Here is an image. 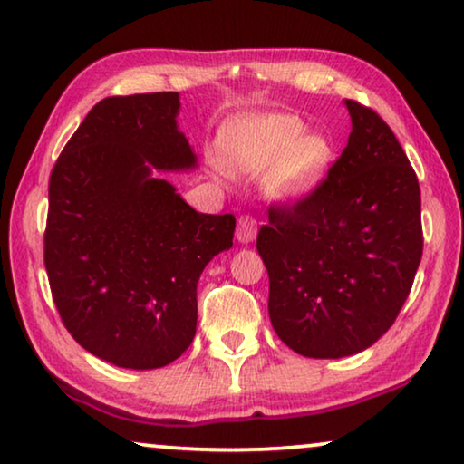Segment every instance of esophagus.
I'll return each mask as SVG.
<instances>
[{
  "mask_svg": "<svg viewBox=\"0 0 464 464\" xmlns=\"http://www.w3.org/2000/svg\"><path fill=\"white\" fill-rule=\"evenodd\" d=\"M235 237H237L241 244H250V241L256 237V220L252 217H247V214H244V217H239Z\"/></svg>",
  "mask_w": 464,
  "mask_h": 464,
  "instance_id": "1",
  "label": "esophagus"
}]
</instances>
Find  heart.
I'll list each match as a JSON object with an SVG mask.
<instances>
[{
  "instance_id": "1",
  "label": "heart",
  "mask_w": 464,
  "mask_h": 464,
  "mask_svg": "<svg viewBox=\"0 0 464 464\" xmlns=\"http://www.w3.org/2000/svg\"><path fill=\"white\" fill-rule=\"evenodd\" d=\"M225 169L250 175H271L275 198L295 202L319 181L327 160L321 137L304 135L298 119L283 114L254 116L227 129L220 143Z\"/></svg>"
}]
</instances>
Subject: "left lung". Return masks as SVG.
<instances>
[{
    "mask_svg": "<svg viewBox=\"0 0 464 464\" xmlns=\"http://www.w3.org/2000/svg\"><path fill=\"white\" fill-rule=\"evenodd\" d=\"M352 133L327 177L295 204H273L256 239L268 314L308 358L375 343L409 298L420 256V189L402 145L375 110L345 100Z\"/></svg>",
    "mask_w": 464,
    "mask_h": 464,
    "instance_id": "1",
    "label": "left lung"
}]
</instances>
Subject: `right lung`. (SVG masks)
I'll list each match as a JSON object with an SVG mask.
<instances>
[{
  "label": "right lung",
  "mask_w": 464,
  "mask_h": 464,
  "mask_svg": "<svg viewBox=\"0 0 464 464\" xmlns=\"http://www.w3.org/2000/svg\"><path fill=\"white\" fill-rule=\"evenodd\" d=\"M179 93L95 103L50 177L44 260L74 340L122 369H160L189 348L198 281L233 246V214L196 212L156 170L198 158L177 129Z\"/></svg>",
  "instance_id": "1"
}]
</instances>
